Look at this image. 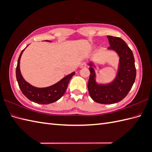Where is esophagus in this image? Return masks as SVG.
<instances>
[{
	"label": "esophagus",
	"instance_id": "1",
	"mask_svg": "<svg viewBox=\"0 0 152 152\" xmlns=\"http://www.w3.org/2000/svg\"><path fill=\"white\" fill-rule=\"evenodd\" d=\"M86 66H87V63L86 61H83V62L81 63L80 67L81 68H85V67H86Z\"/></svg>",
	"mask_w": 152,
	"mask_h": 152
}]
</instances>
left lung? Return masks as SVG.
<instances>
[{
    "label": "left lung",
    "instance_id": "obj_1",
    "mask_svg": "<svg viewBox=\"0 0 152 152\" xmlns=\"http://www.w3.org/2000/svg\"><path fill=\"white\" fill-rule=\"evenodd\" d=\"M110 47L109 50H115L119 58L117 75L112 82L106 85L98 84L93 68L90 63L91 75L88 82V91L91 98L97 103L111 104L121 101L127 96L135 82L136 69L133 52L126 42L121 38L107 36Z\"/></svg>",
    "mask_w": 152,
    "mask_h": 152
}]
</instances>
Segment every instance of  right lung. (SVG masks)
Instances as JSON below:
<instances>
[{
	"mask_svg": "<svg viewBox=\"0 0 152 152\" xmlns=\"http://www.w3.org/2000/svg\"><path fill=\"white\" fill-rule=\"evenodd\" d=\"M47 41L50 42V41ZM24 49L20 53L16 67L17 80L23 94L28 99L39 104H49L58 100L65 93L69 81L75 75V72H72L63 77L58 83L47 87L38 88L31 86L24 80L20 70V59Z\"/></svg>",
	"mask_w": 152,
	"mask_h": 152,
	"instance_id": "add662e5",
	"label": "right lung"
}]
</instances>
